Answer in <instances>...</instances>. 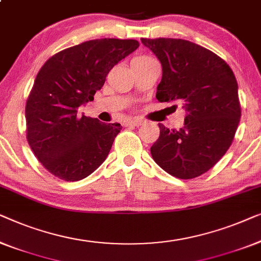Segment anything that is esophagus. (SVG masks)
<instances>
[{
  "label": "esophagus",
  "mask_w": 261,
  "mask_h": 261,
  "mask_svg": "<svg viewBox=\"0 0 261 261\" xmlns=\"http://www.w3.org/2000/svg\"><path fill=\"white\" fill-rule=\"evenodd\" d=\"M143 123H144V122H143L142 119H138V118L130 119V120H126V122H125V126H139V125H142Z\"/></svg>",
  "instance_id": "obj_1"
}]
</instances>
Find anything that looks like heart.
I'll return each instance as SVG.
<instances>
[{
  "label": "heart",
  "instance_id": "heart-1",
  "mask_svg": "<svg viewBox=\"0 0 261 261\" xmlns=\"http://www.w3.org/2000/svg\"><path fill=\"white\" fill-rule=\"evenodd\" d=\"M149 59H151V58L148 57V56H138V57H136L134 60H136V61H143V60H149Z\"/></svg>",
  "mask_w": 261,
  "mask_h": 261
}]
</instances>
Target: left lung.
Instances as JSON below:
<instances>
[{
	"label": "left lung",
	"instance_id": "1",
	"mask_svg": "<svg viewBox=\"0 0 261 261\" xmlns=\"http://www.w3.org/2000/svg\"><path fill=\"white\" fill-rule=\"evenodd\" d=\"M162 65L156 98L186 108L185 126L159 124L150 149L155 162L171 176L189 179L207 172L232 144L241 108L232 68L212 50L182 39H141Z\"/></svg>",
	"mask_w": 261,
	"mask_h": 261
}]
</instances>
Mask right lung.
I'll return each instance as SVG.
<instances>
[{
  "label": "right lung",
  "mask_w": 261,
  "mask_h": 261,
  "mask_svg": "<svg viewBox=\"0 0 261 261\" xmlns=\"http://www.w3.org/2000/svg\"><path fill=\"white\" fill-rule=\"evenodd\" d=\"M138 46L137 40H90L60 50L40 68L25 102V136L50 174L80 181L106 160L122 126L80 117L78 109L93 100L113 66Z\"/></svg>",
  "instance_id": "obj_1"
}]
</instances>
